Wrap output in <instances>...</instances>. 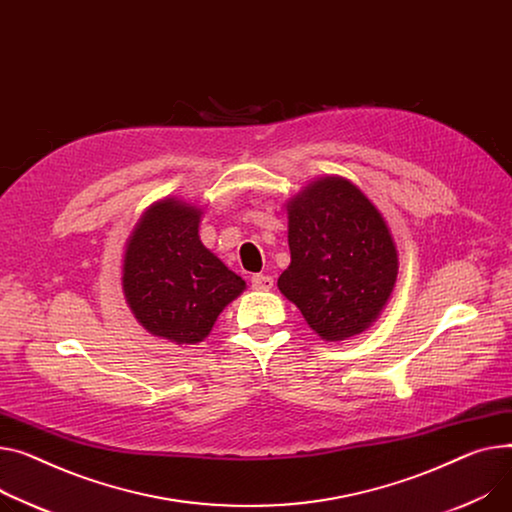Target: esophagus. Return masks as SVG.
Masks as SVG:
<instances>
[{"label":"esophagus","mask_w":512,"mask_h":512,"mask_svg":"<svg viewBox=\"0 0 512 512\" xmlns=\"http://www.w3.org/2000/svg\"><path fill=\"white\" fill-rule=\"evenodd\" d=\"M251 288L259 290V292H267V290L274 288V278L267 276V274H255L251 278Z\"/></svg>","instance_id":"esophagus-1"}]
</instances>
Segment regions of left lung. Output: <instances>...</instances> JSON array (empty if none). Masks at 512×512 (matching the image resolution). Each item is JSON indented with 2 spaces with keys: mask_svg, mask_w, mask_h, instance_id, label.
Instances as JSON below:
<instances>
[{
  "mask_svg": "<svg viewBox=\"0 0 512 512\" xmlns=\"http://www.w3.org/2000/svg\"><path fill=\"white\" fill-rule=\"evenodd\" d=\"M290 265L280 292L325 342L377 321L393 296L399 253L379 208L350 179L325 175L286 201Z\"/></svg>",
  "mask_w": 512,
  "mask_h": 512,
  "instance_id": "left-lung-1",
  "label": "left lung"
}]
</instances>
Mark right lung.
I'll use <instances>...</instances> for the list:
<instances>
[{
	"label": "right lung",
	"mask_w": 512,
	"mask_h": 512,
	"mask_svg": "<svg viewBox=\"0 0 512 512\" xmlns=\"http://www.w3.org/2000/svg\"><path fill=\"white\" fill-rule=\"evenodd\" d=\"M203 208L162 197L135 222L121 259V290L148 333L177 346L206 339L247 282L199 238Z\"/></svg>",
	"instance_id": "right-lung-1"
}]
</instances>
